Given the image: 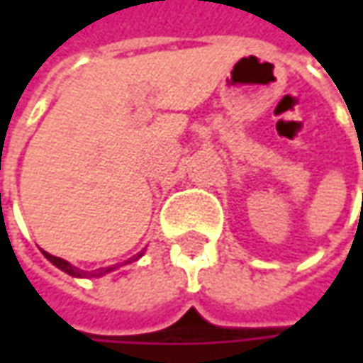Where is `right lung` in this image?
Listing matches in <instances>:
<instances>
[{
    "label": "right lung",
    "instance_id": "add662e5",
    "mask_svg": "<svg viewBox=\"0 0 363 363\" xmlns=\"http://www.w3.org/2000/svg\"><path fill=\"white\" fill-rule=\"evenodd\" d=\"M143 255V252H141ZM141 255H137V257L129 258L127 262H133V260H137V258L141 257ZM44 257L48 258L52 264H56L60 271L68 272V274H72V277H89V279H92V277H101V274H105V272H111L115 271V267H108V269H96V271H80V269H77V267H72L68 260H64V258H58L54 257V255H48V252H44Z\"/></svg>",
    "mask_w": 363,
    "mask_h": 363
}]
</instances>
